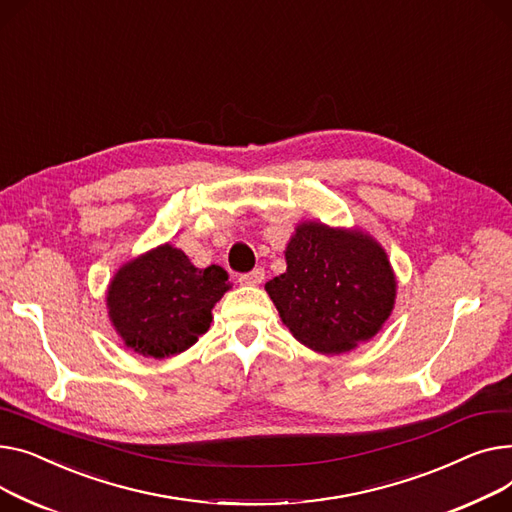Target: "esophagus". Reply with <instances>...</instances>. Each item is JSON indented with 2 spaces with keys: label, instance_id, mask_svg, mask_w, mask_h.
I'll return each mask as SVG.
<instances>
[{
  "label": "esophagus",
  "instance_id": "obj_1",
  "mask_svg": "<svg viewBox=\"0 0 512 512\" xmlns=\"http://www.w3.org/2000/svg\"><path fill=\"white\" fill-rule=\"evenodd\" d=\"M264 281V268H254V270H250V273H244V275H239V283L242 285H260Z\"/></svg>",
  "mask_w": 512,
  "mask_h": 512
}]
</instances>
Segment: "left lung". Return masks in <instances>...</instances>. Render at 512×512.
I'll list each match as a JSON object with an SVG mask.
<instances>
[{"label":"left lung","mask_w":512,"mask_h":512,"mask_svg":"<svg viewBox=\"0 0 512 512\" xmlns=\"http://www.w3.org/2000/svg\"><path fill=\"white\" fill-rule=\"evenodd\" d=\"M287 270L266 291L283 324L306 347L343 353L372 339L395 304V275L364 233L302 223L285 252Z\"/></svg>","instance_id":"8db88e82"}]
</instances>
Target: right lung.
I'll use <instances>...</instances> for the list:
<instances>
[{"label":"right lung","mask_w":512,"mask_h":512,"mask_svg":"<svg viewBox=\"0 0 512 512\" xmlns=\"http://www.w3.org/2000/svg\"><path fill=\"white\" fill-rule=\"evenodd\" d=\"M227 289L225 268L200 270L182 250L165 244L119 268L107 308L128 347L161 359L186 351L206 333L210 310Z\"/></svg>","instance_id":"1"}]
</instances>
